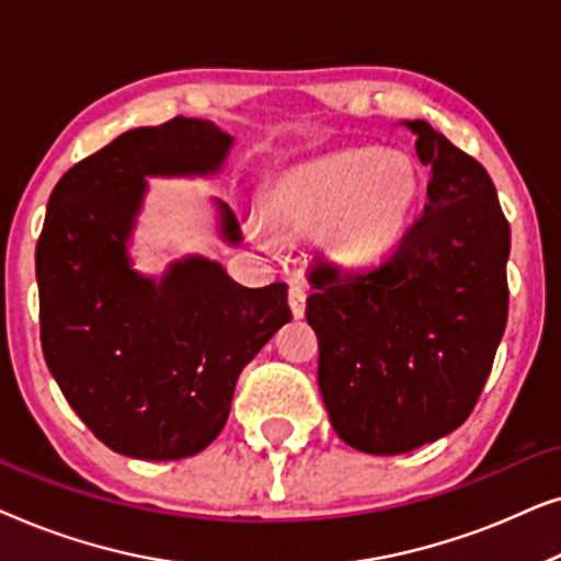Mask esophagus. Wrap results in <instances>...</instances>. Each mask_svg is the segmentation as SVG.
Returning a JSON list of instances; mask_svg holds the SVG:
<instances>
[{
    "label": "esophagus",
    "mask_w": 561,
    "mask_h": 561,
    "mask_svg": "<svg viewBox=\"0 0 561 561\" xmlns=\"http://www.w3.org/2000/svg\"><path fill=\"white\" fill-rule=\"evenodd\" d=\"M306 294H309V290H306V286H301V283H290L288 304H290V311H294L296 319H301L306 311Z\"/></svg>",
    "instance_id": "34e87169"
}]
</instances>
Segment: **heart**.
I'll list each match as a JSON object with an SVG mask.
<instances>
[{"mask_svg": "<svg viewBox=\"0 0 561 561\" xmlns=\"http://www.w3.org/2000/svg\"><path fill=\"white\" fill-rule=\"evenodd\" d=\"M416 196L419 175L405 152L342 150L283 175L265 221L278 237L321 232L336 263L365 265L401 237Z\"/></svg>", "mask_w": 561, "mask_h": 561, "instance_id": "b5f03b06", "label": "heart"}]
</instances>
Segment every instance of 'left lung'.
<instances>
[{"mask_svg":"<svg viewBox=\"0 0 561 561\" xmlns=\"http://www.w3.org/2000/svg\"><path fill=\"white\" fill-rule=\"evenodd\" d=\"M405 125L432 168L424 211L380 265H313L306 298L329 419L367 455H403L462 426L508 321L511 227L493 181L432 125Z\"/></svg>","mask_w":561,"mask_h":561,"instance_id":"left-lung-1","label":"left lung"}]
</instances>
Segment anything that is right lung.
I'll return each instance as SVG.
<instances>
[{
	"label": "right lung",
	"mask_w": 561,
	"mask_h": 561,
	"mask_svg": "<svg viewBox=\"0 0 561 561\" xmlns=\"http://www.w3.org/2000/svg\"><path fill=\"white\" fill-rule=\"evenodd\" d=\"M232 137L173 117L122 133L68 168L35 250L48 370L99 442L137 459H181L225 428L237 378L290 321L288 286L244 288L191 257L160 283L129 271L125 242L145 175L214 173ZM225 237L240 240L221 204Z\"/></svg>",
	"instance_id": "right-lung-1"
}]
</instances>
